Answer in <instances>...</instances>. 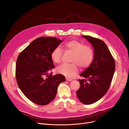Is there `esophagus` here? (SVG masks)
<instances>
[{
    "label": "esophagus",
    "instance_id": "obj_1",
    "mask_svg": "<svg viewBox=\"0 0 129 129\" xmlns=\"http://www.w3.org/2000/svg\"><path fill=\"white\" fill-rule=\"evenodd\" d=\"M66 80L67 81H72L71 79H69V78H66Z\"/></svg>",
    "mask_w": 129,
    "mask_h": 129
}]
</instances>
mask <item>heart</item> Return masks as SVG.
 <instances>
[{
  "instance_id": "1",
  "label": "heart",
  "mask_w": 129,
  "mask_h": 129,
  "mask_svg": "<svg viewBox=\"0 0 129 129\" xmlns=\"http://www.w3.org/2000/svg\"><path fill=\"white\" fill-rule=\"evenodd\" d=\"M66 51L72 53L70 64H63L57 68L58 73L68 78L73 77L78 72L79 66L82 69L90 66L94 58L92 49L88 46H84L82 43L72 40L66 42L64 45ZM63 51L59 47H56L52 52L51 57L55 63H59L61 61Z\"/></svg>"
}]
</instances>
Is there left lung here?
Listing matches in <instances>:
<instances>
[{
	"instance_id": "obj_1",
	"label": "left lung",
	"mask_w": 129,
	"mask_h": 129,
	"mask_svg": "<svg viewBox=\"0 0 129 129\" xmlns=\"http://www.w3.org/2000/svg\"><path fill=\"white\" fill-rule=\"evenodd\" d=\"M92 44L94 58L90 66L79 75L80 86L76 92L79 101L89 105L100 100L107 92L115 71V62L105 43L90 36H82Z\"/></svg>"
}]
</instances>
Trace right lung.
Returning a JSON list of instances; mask_svg holds the SVG:
<instances>
[{
  "label": "right lung",
  "instance_id": "right-lung-1",
  "mask_svg": "<svg viewBox=\"0 0 129 129\" xmlns=\"http://www.w3.org/2000/svg\"><path fill=\"white\" fill-rule=\"evenodd\" d=\"M62 41L55 37H41L34 40L19 55L16 76L18 86L31 101L46 105L56 97L59 84L65 81L64 75H48L54 68L51 55Z\"/></svg>",
  "mask_w": 129,
  "mask_h": 129
}]
</instances>
